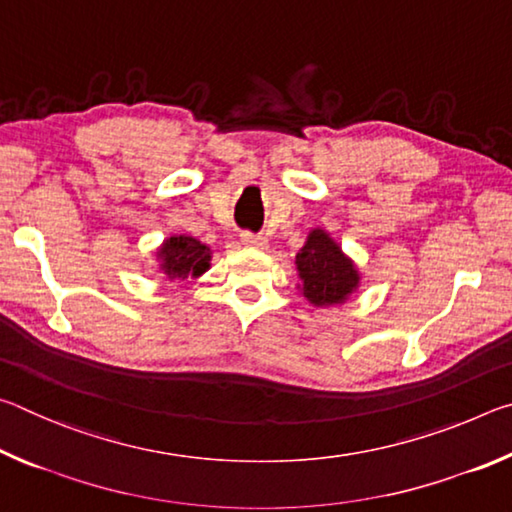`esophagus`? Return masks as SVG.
<instances>
[{"mask_svg": "<svg viewBox=\"0 0 512 512\" xmlns=\"http://www.w3.org/2000/svg\"><path fill=\"white\" fill-rule=\"evenodd\" d=\"M241 244L244 246H250V248H266V237H262V235H253V232H244V235H241Z\"/></svg>", "mask_w": 512, "mask_h": 512, "instance_id": "1", "label": "esophagus"}]
</instances>
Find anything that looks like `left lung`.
Returning a JSON list of instances; mask_svg holds the SVG:
<instances>
[{"mask_svg": "<svg viewBox=\"0 0 512 512\" xmlns=\"http://www.w3.org/2000/svg\"><path fill=\"white\" fill-rule=\"evenodd\" d=\"M302 293L311 305H339L359 287V273L352 259L323 230H311L307 244L296 257Z\"/></svg>", "mask_w": 512, "mask_h": 512, "instance_id": "obj_1", "label": "left lung"}]
</instances>
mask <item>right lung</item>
Returning <instances> with one entry per match:
<instances>
[{"mask_svg":"<svg viewBox=\"0 0 512 512\" xmlns=\"http://www.w3.org/2000/svg\"><path fill=\"white\" fill-rule=\"evenodd\" d=\"M158 257L162 259L160 271L167 280H187L189 275L196 277L210 268L212 253L210 248L194 237H169L158 250Z\"/></svg>","mask_w":512,"mask_h":512,"instance_id":"right-lung-1","label":"right lung"}]
</instances>
